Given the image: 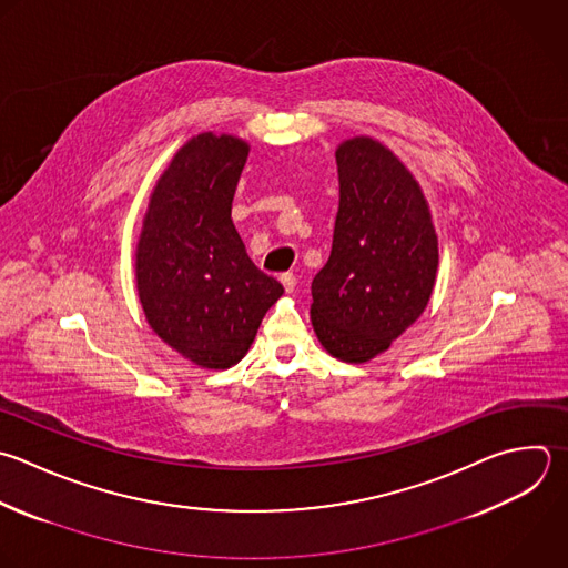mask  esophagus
<instances>
[{
  "label": "esophagus",
  "instance_id": "obj_1",
  "mask_svg": "<svg viewBox=\"0 0 568 568\" xmlns=\"http://www.w3.org/2000/svg\"><path fill=\"white\" fill-rule=\"evenodd\" d=\"M280 282H282V286H284V291H286V293H293V291H295L297 280H295V275H293V273H284V275H280Z\"/></svg>",
  "mask_w": 568,
  "mask_h": 568
}]
</instances>
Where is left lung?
I'll use <instances>...</instances> for the list:
<instances>
[{
    "mask_svg": "<svg viewBox=\"0 0 568 568\" xmlns=\"http://www.w3.org/2000/svg\"><path fill=\"white\" fill-rule=\"evenodd\" d=\"M339 211L313 280V331L333 357L364 364L424 313L437 277V233L419 182L382 142L335 149Z\"/></svg>",
    "mask_w": 568,
    "mask_h": 568,
    "instance_id": "obj_1",
    "label": "left lung"
}]
</instances>
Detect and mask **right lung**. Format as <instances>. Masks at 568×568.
Masks as SVG:
<instances>
[{
  "label": "right lung",
  "mask_w": 568,
  "mask_h": 568,
  "mask_svg": "<svg viewBox=\"0 0 568 568\" xmlns=\"http://www.w3.org/2000/svg\"><path fill=\"white\" fill-rule=\"evenodd\" d=\"M248 151V142L226 133L191 138L160 175L138 240L146 322L202 368L237 364L284 293L251 262L231 220Z\"/></svg>",
  "instance_id": "right-lung-1"
}]
</instances>
